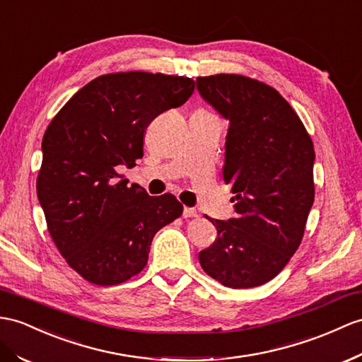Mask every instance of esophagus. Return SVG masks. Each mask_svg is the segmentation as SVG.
I'll use <instances>...</instances> for the list:
<instances>
[{"instance_id":"34e87169","label":"esophagus","mask_w":362,"mask_h":362,"mask_svg":"<svg viewBox=\"0 0 362 362\" xmlns=\"http://www.w3.org/2000/svg\"><path fill=\"white\" fill-rule=\"evenodd\" d=\"M182 216L184 218H197L198 216V211L195 209H192V207H184Z\"/></svg>"}]
</instances>
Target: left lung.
<instances>
[{
    "label": "left lung",
    "instance_id": "8db88e82",
    "mask_svg": "<svg viewBox=\"0 0 362 362\" xmlns=\"http://www.w3.org/2000/svg\"><path fill=\"white\" fill-rule=\"evenodd\" d=\"M197 89L228 119L223 178L236 218L210 219L218 236L198 258L226 287L269 283L301 244L315 199L310 135L273 87L243 75L198 76Z\"/></svg>",
    "mask_w": 362,
    "mask_h": 362
}]
</instances>
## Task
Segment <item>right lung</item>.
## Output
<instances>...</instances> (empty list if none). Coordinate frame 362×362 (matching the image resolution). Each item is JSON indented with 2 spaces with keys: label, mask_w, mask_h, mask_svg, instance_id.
<instances>
[{
  "label": "right lung",
  "mask_w": 362,
  "mask_h": 362,
  "mask_svg": "<svg viewBox=\"0 0 362 362\" xmlns=\"http://www.w3.org/2000/svg\"><path fill=\"white\" fill-rule=\"evenodd\" d=\"M193 90L186 76L107 74L79 89L50 121L38 199L57 249L89 283L117 286L138 275L155 233L181 216L172 193L147 195L118 180L117 170L143 158L147 126Z\"/></svg>",
  "instance_id": "obj_1"
}]
</instances>
